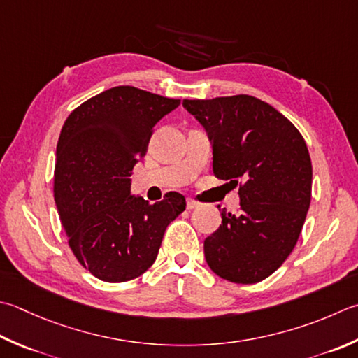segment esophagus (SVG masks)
<instances>
[{
    "instance_id": "obj_1",
    "label": "esophagus",
    "mask_w": 358,
    "mask_h": 358,
    "mask_svg": "<svg viewBox=\"0 0 358 358\" xmlns=\"http://www.w3.org/2000/svg\"><path fill=\"white\" fill-rule=\"evenodd\" d=\"M199 206H200V203L197 200H194V199H187L186 200V208L187 209H195V208H199Z\"/></svg>"
}]
</instances>
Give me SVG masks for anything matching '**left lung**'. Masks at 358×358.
Masks as SVG:
<instances>
[{
  "instance_id": "left-lung-1",
  "label": "left lung",
  "mask_w": 358,
  "mask_h": 358,
  "mask_svg": "<svg viewBox=\"0 0 358 358\" xmlns=\"http://www.w3.org/2000/svg\"><path fill=\"white\" fill-rule=\"evenodd\" d=\"M183 107L213 143L217 178L239 185L237 214L205 239L217 276L256 284L275 273L295 248L312 197V161L299 130L255 96L185 99Z\"/></svg>"
}]
</instances>
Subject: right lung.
Instances as JSON below:
<instances>
[{"instance_id": "obj_1", "label": "right lung", "mask_w": 358, "mask_h": 358, "mask_svg": "<svg viewBox=\"0 0 358 358\" xmlns=\"http://www.w3.org/2000/svg\"><path fill=\"white\" fill-rule=\"evenodd\" d=\"M180 99L122 85L71 111L63 124L54 199L77 261L105 282L131 281L155 262L164 231L186 209L178 192L150 205L130 195L133 167L153 127Z\"/></svg>"}]
</instances>
